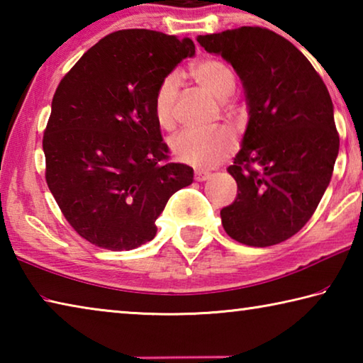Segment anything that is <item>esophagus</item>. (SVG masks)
Instances as JSON below:
<instances>
[{
	"mask_svg": "<svg viewBox=\"0 0 363 363\" xmlns=\"http://www.w3.org/2000/svg\"><path fill=\"white\" fill-rule=\"evenodd\" d=\"M210 173H206V171H195V174H194V177H195V181H199V182H203V181H206V179H210Z\"/></svg>",
	"mask_w": 363,
	"mask_h": 363,
	"instance_id": "obj_1",
	"label": "esophagus"
}]
</instances>
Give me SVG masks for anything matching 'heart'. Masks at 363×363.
Masks as SVG:
<instances>
[{"label":"heart","instance_id":"heart-1","mask_svg":"<svg viewBox=\"0 0 363 363\" xmlns=\"http://www.w3.org/2000/svg\"><path fill=\"white\" fill-rule=\"evenodd\" d=\"M190 73L201 88L225 101L235 91V73L223 60L205 57L195 62ZM181 79L176 72L164 75L153 94V113L158 125L164 130H171L176 120V101L179 93ZM235 138L225 128L213 131L184 130L173 136L169 143L171 152L179 162L199 169H208L224 162L235 150Z\"/></svg>","mask_w":363,"mask_h":363}]
</instances>
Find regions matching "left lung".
<instances>
[{"label":"left lung","instance_id":"1","mask_svg":"<svg viewBox=\"0 0 363 363\" xmlns=\"http://www.w3.org/2000/svg\"><path fill=\"white\" fill-rule=\"evenodd\" d=\"M243 82L250 121L227 171L237 199L220 210L224 230L248 247H272L306 225L327 190L340 150L333 102L299 49L262 27L200 35Z\"/></svg>","mask_w":363,"mask_h":363}]
</instances>
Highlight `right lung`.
Segmentation results:
<instances>
[{
    "label": "right lung",
    "instance_id": "add662e5",
    "mask_svg": "<svg viewBox=\"0 0 363 363\" xmlns=\"http://www.w3.org/2000/svg\"><path fill=\"white\" fill-rule=\"evenodd\" d=\"M194 54L190 38L118 30L60 79L43 136L45 176L64 218L96 247L150 242L169 196L192 184V168L168 162L153 94Z\"/></svg>",
    "mask_w": 363,
    "mask_h": 363
}]
</instances>
